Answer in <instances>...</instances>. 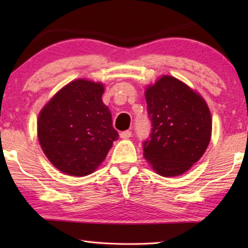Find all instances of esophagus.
<instances>
[{"label": "esophagus", "mask_w": 248, "mask_h": 248, "mask_svg": "<svg viewBox=\"0 0 248 248\" xmlns=\"http://www.w3.org/2000/svg\"><path fill=\"white\" fill-rule=\"evenodd\" d=\"M131 136H132V133H131V131H129V130H125V131L120 132L121 139H129Z\"/></svg>", "instance_id": "obj_1"}]
</instances>
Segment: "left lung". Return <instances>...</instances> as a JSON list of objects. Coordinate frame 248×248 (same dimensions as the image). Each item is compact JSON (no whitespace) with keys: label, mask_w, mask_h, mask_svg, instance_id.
Listing matches in <instances>:
<instances>
[{"label":"left lung","mask_w":248,"mask_h":248,"mask_svg":"<svg viewBox=\"0 0 248 248\" xmlns=\"http://www.w3.org/2000/svg\"><path fill=\"white\" fill-rule=\"evenodd\" d=\"M152 129L143 142L144 157L164 177L182 175L202 156L212 131L209 107L189 86L163 75L145 90Z\"/></svg>","instance_id":"left-lung-1"}]
</instances>
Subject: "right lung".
<instances>
[{"label": "right lung", "instance_id": "right-lung-1", "mask_svg": "<svg viewBox=\"0 0 248 248\" xmlns=\"http://www.w3.org/2000/svg\"><path fill=\"white\" fill-rule=\"evenodd\" d=\"M104 85L79 78L58 92L41 109L37 132L51 164L70 176L93 173L118 140Z\"/></svg>", "mask_w": 248, "mask_h": 248}]
</instances>
